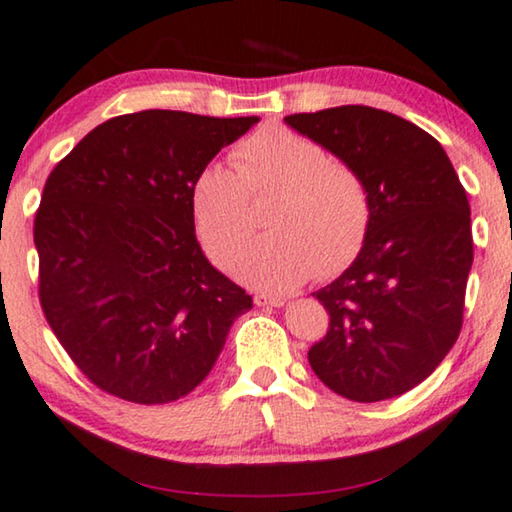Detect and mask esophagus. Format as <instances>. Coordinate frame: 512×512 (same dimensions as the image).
I'll list each match as a JSON object with an SVG mask.
<instances>
[{
	"label": "esophagus",
	"instance_id": "1",
	"mask_svg": "<svg viewBox=\"0 0 512 512\" xmlns=\"http://www.w3.org/2000/svg\"><path fill=\"white\" fill-rule=\"evenodd\" d=\"M253 301H255V306H271V308H278L285 304L283 297H278V294H266V292H257Z\"/></svg>",
	"mask_w": 512,
	"mask_h": 512
}]
</instances>
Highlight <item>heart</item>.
<instances>
[{"instance_id": "b5f03b06", "label": "heart", "mask_w": 512, "mask_h": 512, "mask_svg": "<svg viewBox=\"0 0 512 512\" xmlns=\"http://www.w3.org/2000/svg\"><path fill=\"white\" fill-rule=\"evenodd\" d=\"M232 167L208 164L190 190L201 248L213 264L234 262L250 234V197L280 192L266 220L271 234L248 243L234 273L257 290L285 292L341 273L362 250L369 192L348 164L287 127H262L232 150Z\"/></svg>"}]
</instances>
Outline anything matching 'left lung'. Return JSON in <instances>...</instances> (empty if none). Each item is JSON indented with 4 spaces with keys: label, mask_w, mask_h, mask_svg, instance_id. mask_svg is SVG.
Here are the masks:
<instances>
[{
    "label": "left lung",
    "mask_w": 512,
    "mask_h": 512,
    "mask_svg": "<svg viewBox=\"0 0 512 512\" xmlns=\"http://www.w3.org/2000/svg\"><path fill=\"white\" fill-rule=\"evenodd\" d=\"M359 174L371 220L355 262L313 294L329 329L308 362L359 403L413 390L455 345L473 264L471 208L441 143L371 106L285 118Z\"/></svg>",
    "instance_id": "1"
}]
</instances>
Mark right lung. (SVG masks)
<instances>
[{
  "instance_id": "add662e5",
  "label": "right lung",
  "mask_w": 512,
  "mask_h": 512,
  "mask_svg": "<svg viewBox=\"0 0 512 512\" xmlns=\"http://www.w3.org/2000/svg\"><path fill=\"white\" fill-rule=\"evenodd\" d=\"M255 122L160 109L118 115L50 171L34 218L39 301L99 390L143 406L185 397L253 308L201 253L190 190Z\"/></svg>"
}]
</instances>
